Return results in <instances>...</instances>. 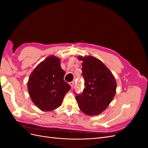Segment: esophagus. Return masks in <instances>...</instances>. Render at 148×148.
Instances as JSON below:
<instances>
[{
    "label": "esophagus",
    "instance_id": "34e87169",
    "mask_svg": "<svg viewBox=\"0 0 148 148\" xmlns=\"http://www.w3.org/2000/svg\"><path fill=\"white\" fill-rule=\"evenodd\" d=\"M74 82H70V86H71V88H73V86H74Z\"/></svg>",
    "mask_w": 148,
    "mask_h": 148
}]
</instances>
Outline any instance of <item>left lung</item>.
Segmentation results:
<instances>
[{
	"mask_svg": "<svg viewBox=\"0 0 148 148\" xmlns=\"http://www.w3.org/2000/svg\"><path fill=\"white\" fill-rule=\"evenodd\" d=\"M82 60V76L84 88L82 94H75L79 108L89 115L102 113L112 101L117 84L111 71L102 62L91 56L78 57Z\"/></svg>",
	"mask_w": 148,
	"mask_h": 148,
	"instance_id": "1",
	"label": "left lung"
}]
</instances>
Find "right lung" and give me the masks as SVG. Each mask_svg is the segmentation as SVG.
<instances>
[{"label":"right lung","mask_w":148,"mask_h":148,"mask_svg":"<svg viewBox=\"0 0 148 148\" xmlns=\"http://www.w3.org/2000/svg\"><path fill=\"white\" fill-rule=\"evenodd\" d=\"M60 59L49 56L31 73L28 89L31 100L42 111H52L60 107L71 86L64 79L65 71Z\"/></svg>","instance_id":"add662e5"}]
</instances>
